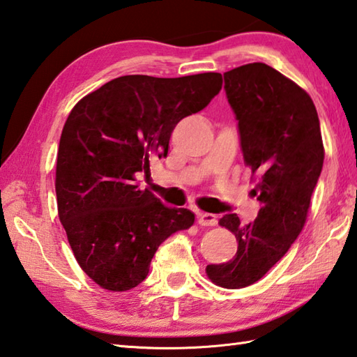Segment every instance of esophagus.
Here are the masks:
<instances>
[{"label": "esophagus", "mask_w": 357, "mask_h": 357, "mask_svg": "<svg viewBox=\"0 0 357 357\" xmlns=\"http://www.w3.org/2000/svg\"><path fill=\"white\" fill-rule=\"evenodd\" d=\"M198 222L199 225H204V227H213L218 224V216L213 213H199Z\"/></svg>", "instance_id": "obj_1"}]
</instances>
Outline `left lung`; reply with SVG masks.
<instances>
[{"label":"left lung","mask_w":357,"mask_h":357,"mask_svg":"<svg viewBox=\"0 0 357 357\" xmlns=\"http://www.w3.org/2000/svg\"><path fill=\"white\" fill-rule=\"evenodd\" d=\"M224 89L238 119L244 162L259 174L252 190L261 202L253 222L236 213L221 224L238 241L229 262L207 265L219 287L244 288L257 282L304 229L310 199L324 164L319 118L312 98L291 79L264 63L224 73Z\"/></svg>","instance_id":"1"}]
</instances>
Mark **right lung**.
<instances>
[{"label":"right lung","mask_w":357,"mask_h":357,"mask_svg":"<svg viewBox=\"0 0 357 357\" xmlns=\"http://www.w3.org/2000/svg\"><path fill=\"white\" fill-rule=\"evenodd\" d=\"M222 89V75L181 78L127 75L75 105L56 156L58 215L79 267L110 291H127L149 275L158 247L190 229L195 215L167 207L139 174L169 153L173 128Z\"/></svg>","instance_id":"right-lung-1"}]
</instances>
